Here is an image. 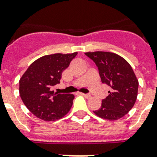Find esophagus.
Here are the masks:
<instances>
[{
  "label": "esophagus",
  "instance_id": "34e87169",
  "mask_svg": "<svg viewBox=\"0 0 157 157\" xmlns=\"http://www.w3.org/2000/svg\"><path fill=\"white\" fill-rule=\"evenodd\" d=\"M82 95H83L84 97H86V98H90V94H84V93H81Z\"/></svg>",
  "mask_w": 157,
  "mask_h": 157
}]
</instances>
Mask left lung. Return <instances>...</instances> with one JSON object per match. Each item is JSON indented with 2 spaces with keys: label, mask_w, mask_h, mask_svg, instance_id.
I'll list each match as a JSON object with an SVG mask.
<instances>
[{
  "label": "left lung",
  "mask_w": 157,
  "mask_h": 157,
  "mask_svg": "<svg viewBox=\"0 0 157 157\" xmlns=\"http://www.w3.org/2000/svg\"><path fill=\"white\" fill-rule=\"evenodd\" d=\"M99 70L101 81L111 87L108 96L102 100L97 116L107 120L124 117L134 106L138 94L139 82L130 64L124 58L111 52L85 53Z\"/></svg>",
  "instance_id": "1"
}]
</instances>
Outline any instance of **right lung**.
<instances>
[{"label":"right lung","instance_id":"obj_1","mask_svg":"<svg viewBox=\"0 0 157 157\" xmlns=\"http://www.w3.org/2000/svg\"><path fill=\"white\" fill-rule=\"evenodd\" d=\"M78 53L45 55L28 67L19 81V92L24 104L36 117L54 121L71 110L75 95L58 94L51 87L60 83L62 73Z\"/></svg>","mask_w":157,"mask_h":157}]
</instances>
